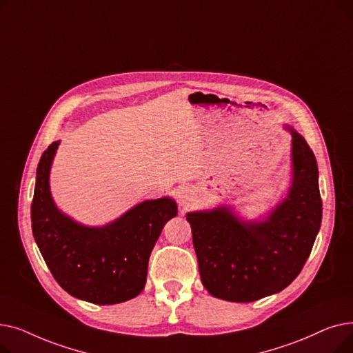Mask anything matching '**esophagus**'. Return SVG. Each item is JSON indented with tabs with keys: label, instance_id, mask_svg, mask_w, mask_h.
Listing matches in <instances>:
<instances>
[{
	"label": "esophagus",
	"instance_id": "obj_1",
	"mask_svg": "<svg viewBox=\"0 0 353 353\" xmlns=\"http://www.w3.org/2000/svg\"><path fill=\"white\" fill-rule=\"evenodd\" d=\"M177 200H179V203H180V206L188 208V206L192 205V201L194 200V192H193L190 188H181V189L179 190Z\"/></svg>",
	"mask_w": 353,
	"mask_h": 353
}]
</instances>
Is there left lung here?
<instances>
[{"mask_svg":"<svg viewBox=\"0 0 353 353\" xmlns=\"http://www.w3.org/2000/svg\"><path fill=\"white\" fill-rule=\"evenodd\" d=\"M292 134V186L263 220L243 221L229 206L188 213L203 286L214 298L254 302L288 288L305 266L321 229L318 163Z\"/></svg>","mask_w":353,"mask_h":353,"instance_id":"1","label":"left lung"}]
</instances>
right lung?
I'll return each instance as SVG.
<instances>
[{
	"mask_svg": "<svg viewBox=\"0 0 353 353\" xmlns=\"http://www.w3.org/2000/svg\"><path fill=\"white\" fill-rule=\"evenodd\" d=\"M60 141L43 153L31 203L35 243L57 283L71 296L96 305L136 298L144 289L150 253L164 225L177 214L170 197L144 200L101 228L64 214L51 197L50 169Z\"/></svg>",
	"mask_w": 353,
	"mask_h": 353,
	"instance_id": "obj_1",
	"label": "right lung"
}]
</instances>
